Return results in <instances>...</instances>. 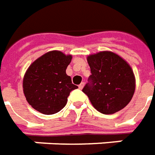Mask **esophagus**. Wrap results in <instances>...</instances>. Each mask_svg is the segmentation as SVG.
Wrapping results in <instances>:
<instances>
[{"label": "esophagus", "mask_w": 155, "mask_h": 155, "mask_svg": "<svg viewBox=\"0 0 155 155\" xmlns=\"http://www.w3.org/2000/svg\"><path fill=\"white\" fill-rule=\"evenodd\" d=\"M84 85H85V83L81 82V84H80V85H79V86H78V87H79V88H80V89H82L83 87H84Z\"/></svg>", "instance_id": "esophagus-1"}]
</instances>
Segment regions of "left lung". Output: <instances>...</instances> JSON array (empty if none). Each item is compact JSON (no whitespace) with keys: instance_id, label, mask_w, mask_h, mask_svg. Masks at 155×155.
<instances>
[{"instance_id":"left-lung-1","label":"left lung","mask_w":155,"mask_h":155,"mask_svg":"<svg viewBox=\"0 0 155 155\" xmlns=\"http://www.w3.org/2000/svg\"><path fill=\"white\" fill-rule=\"evenodd\" d=\"M91 75L82 92L92 104L103 114H113L124 108L132 99L136 80L130 66L110 51L87 57Z\"/></svg>"}]
</instances>
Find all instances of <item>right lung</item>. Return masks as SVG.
<instances>
[{"mask_svg":"<svg viewBox=\"0 0 155 155\" xmlns=\"http://www.w3.org/2000/svg\"><path fill=\"white\" fill-rule=\"evenodd\" d=\"M71 59L70 55L53 51L31 64L24 76L23 91L32 108L51 115L66 105L70 92L78 88L66 74Z\"/></svg>","mask_w":155,"mask_h":155,"instance_id":"obj_1","label":"right lung"}]
</instances>
